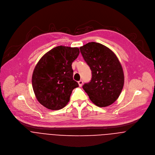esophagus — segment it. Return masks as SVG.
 I'll use <instances>...</instances> for the list:
<instances>
[{
    "label": "esophagus",
    "instance_id": "obj_1",
    "mask_svg": "<svg viewBox=\"0 0 155 155\" xmlns=\"http://www.w3.org/2000/svg\"><path fill=\"white\" fill-rule=\"evenodd\" d=\"M78 84H79V86H82V85H83V80H80V81H78Z\"/></svg>",
    "mask_w": 155,
    "mask_h": 155
}]
</instances>
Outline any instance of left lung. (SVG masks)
I'll return each instance as SVG.
<instances>
[{"mask_svg":"<svg viewBox=\"0 0 155 155\" xmlns=\"http://www.w3.org/2000/svg\"><path fill=\"white\" fill-rule=\"evenodd\" d=\"M80 50L92 72L91 80L84 84L83 90L97 106L112 104L120 95L124 81L118 58L111 50L96 42L86 43Z\"/></svg>","mask_w":155,"mask_h":155,"instance_id":"1","label":"left lung"}]
</instances>
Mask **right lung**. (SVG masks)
I'll return each mask as SVG.
<instances>
[{
	"label": "right lung",
	"instance_id": "right-lung-1",
	"mask_svg": "<svg viewBox=\"0 0 155 155\" xmlns=\"http://www.w3.org/2000/svg\"><path fill=\"white\" fill-rule=\"evenodd\" d=\"M77 47L58 46L44 54L34 70L32 84L37 101L44 107L60 110L68 104L78 84L73 79L72 62L79 55Z\"/></svg>",
	"mask_w": 155,
	"mask_h": 155
}]
</instances>
